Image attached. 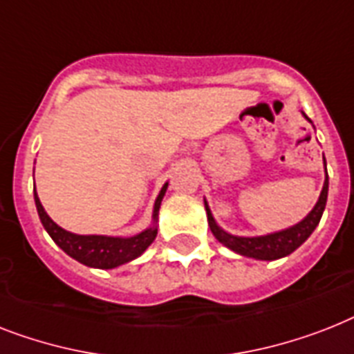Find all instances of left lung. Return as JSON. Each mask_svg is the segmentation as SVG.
Masks as SVG:
<instances>
[{
    "instance_id": "1",
    "label": "left lung",
    "mask_w": 354,
    "mask_h": 354,
    "mask_svg": "<svg viewBox=\"0 0 354 354\" xmlns=\"http://www.w3.org/2000/svg\"><path fill=\"white\" fill-rule=\"evenodd\" d=\"M324 163H326V158H324ZM327 191H329V178H327L326 169L324 189H322L320 198H318L317 205L313 207V211L301 222H298L297 225L283 229V231L271 232V234H266V236H234V234H229V232L223 231L222 227H218V223L214 222V218L211 214V209H209L205 202L207 220H209V227H211L212 234L216 236L218 242L229 247L231 251L238 252L242 257L257 258V260H278V258H283L287 254H291L292 251H297L298 247L311 236V232L317 229L322 214H324V209H326Z\"/></svg>"
}]
</instances>
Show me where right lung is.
<instances>
[{"instance_id": "add662e5", "label": "right lung", "mask_w": 354, "mask_h": 354, "mask_svg": "<svg viewBox=\"0 0 354 354\" xmlns=\"http://www.w3.org/2000/svg\"><path fill=\"white\" fill-rule=\"evenodd\" d=\"M167 185L162 187V191L158 194L156 202H154V211H152V223H156L158 211L162 205V200L165 196ZM34 202H36L37 214L41 220L45 231L50 234L56 245L67 252L68 257L77 260L83 266L96 267V269H114L118 266H123L127 261L134 260L142 254L158 234L156 225L149 227L143 232L131 238H120V236H100V234H74L54 223L50 220L45 209H43L36 191H34Z\"/></svg>"}]
</instances>
